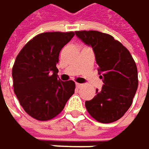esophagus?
Returning a JSON list of instances; mask_svg holds the SVG:
<instances>
[{
	"mask_svg": "<svg viewBox=\"0 0 149 149\" xmlns=\"http://www.w3.org/2000/svg\"><path fill=\"white\" fill-rule=\"evenodd\" d=\"M75 85H76V87H77L78 88H81V87H83V84H81V83H76Z\"/></svg>",
	"mask_w": 149,
	"mask_h": 149,
	"instance_id": "obj_1",
	"label": "esophagus"
}]
</instances>
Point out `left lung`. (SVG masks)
Instances as JSON below:
<instances>
[{
  "instance_id": "obj_1",
  "label": "left lung",
  "mask_w": 149,
  "mask_h": 149,
  "mask_svg": "<svg viewBox=\"0 0 149 149\" xmlns=\"http://www.w3.org/2000/svg\"><path fill=\"white\" fill-rule=\"evenodd\" d=\"M95 52L104 85L85 102L88 113L97 121L111 123L128 110L138 88L136 64L127 47L109 34L95 30L75 31Z\"/></svg>"
}]
</instances>
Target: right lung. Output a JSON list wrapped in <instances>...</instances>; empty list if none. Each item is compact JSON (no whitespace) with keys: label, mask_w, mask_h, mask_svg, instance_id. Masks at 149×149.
<instances>
[{"label":"right lung","mask_w":149,"mask_h":149,"mask_svg":"<svg viewBox=\"0 0 149 149\" xmlns=\"http://www.w3.org/2000/svg\"><path fill=\"white\" fill-rule=\"evenodd\" d=\"M74 32H46L31 39L18 54L12 69L15 94L25 112L48 120L63 110L75 83L57 79L59 54Z\"/></svg>","instance_id":"add662e5"}]
</instances>
